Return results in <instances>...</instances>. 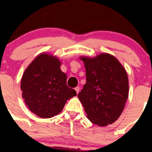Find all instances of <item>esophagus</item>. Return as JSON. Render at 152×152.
<instances>
[{
	"label": "esophagus",
	"instance_id": "1",
	"mask_svg": "<svg viewBox=\"0 0 152 152\" xmlns=\"http://www.w3.org/2000/svg\"><path fill=\"white\" fill-rule=\"evenodd\" d=\"M79 90H80L79 87H76V88H75V90H76V93H77V94L79 93Z\"/></svg>",
	"mask_w": 152,
	"mask_h": 152
}]
</instances>
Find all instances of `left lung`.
Wrapping results in <instances>:
<instances>
[{
	"label": "left lung",
	"mask_w": 152,
	"mask_h": 152,
	"mask_svg": "<svg viewBox=\"0 0 152 152\" xmlns=\"http://www.w3.org/2000/svg\"><path fill=\"white\" fill-rule=\"evenodd\" d=\"M86 69V84L78 97L87 117L99 126L120 117L129 96V80L123 65L113 55L80 56Z\"/></svg>",
	"instance_id": "obj_1"
}]
</instances>
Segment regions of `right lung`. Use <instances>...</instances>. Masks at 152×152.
<instances>
[{"label":"right lung","mask_w":152,"mask_h":152,"mask_svg":"<svg viewBox=\"0 0 152 152\" xmlns=\"http://www.w3.org/2000/svg\"><path fill=\"white\" fill-rule=\"evenodd\" d=\"M61 62L52 54L38 55L27 67L20 82L22 96L31 113L50 118L62 112L67 101L76 96L66 85L67 76Z\"/></svg>","instance_id":"add662e5"}]
</instances>
